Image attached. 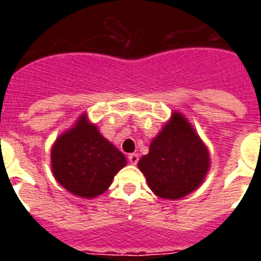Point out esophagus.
I'll list each match as a JSON object with an SVG mask.
<instances>
[{"label":"esophagus","instance_id":"obj_1","mask_svg":"<svg viewBox=\"0 0 261 261\" xmlns=\"http://www.w3.org/2000/svg\"><path fill=\"white\" fill-rule=\"evenodd\" d=\"M128 161L129 163H132V165H136L138 162V154L133 153V154H129L128 155Z\"/></svg>","mask_w":261,"mask_h":261}]
</instances>
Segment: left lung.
Here are the masks:
<instances>
[{"label":"left lung","instance_id":"8db88e82","mask_svg":"<svg viewBox=\"0 0 261 261\" xmlns=\"http://www.w3.org/2000/svg\"><path fill=\"white\" fill-rule=\"evenodd\" d=\"M147 184L162 199H180L195 191L209 168V153L190 123L172 115L150 144L149 154L138 161Z\"/></svg>","mask_w":261,"mask_h":261}]
</instances>
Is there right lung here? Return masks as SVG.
<instances>
[{
  "mask_svg": "<svg viewBox=\"0 0 261 261\" xmlns=\"http://www.w3.org/2000/svg\"><path fill=\"white\" fill-rule=\"evenodd\" d=\"M56 180L73 195L91 199L102 195L126 165L121 151L108 142L95 125L82 116L60 136L50 151Z\"/></svg>",
  "mask_w": 261,
  "mask_h": 261,
  "instance_id": "right-lung-1",
  "label": "right lung"
}]
</instances>
